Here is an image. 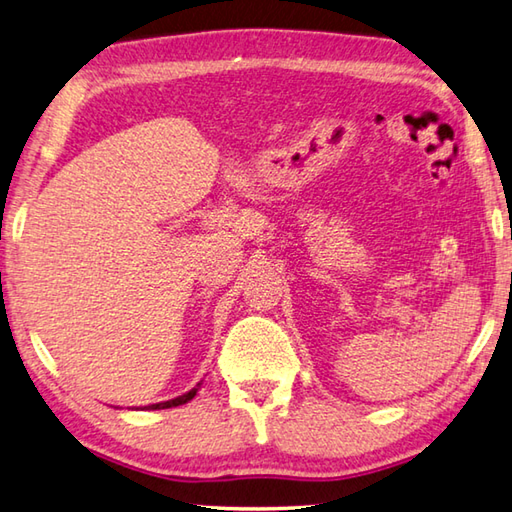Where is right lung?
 <instances>
[{
  "label": "right lung",
  "mask_w": 512,
  "mask_h": 512,
  "mask_svg": "<svg viewBox=\"0 0 512 512\" xmlns=\"http://www.w3.org/2000/svg\"><path fill=\"white\" fill-rule=\"evenodd\" d=\"M198 388H200V383L196 385V388H191L189 392L182 394V397H176V399H171V401H162V403H153V406H144L142 410H165V408H176V406H182V403H187V401H191V399L196 397Z\"/></svg>",
  "instance_id": "obj_1"
}]
</instances>
